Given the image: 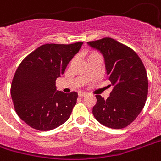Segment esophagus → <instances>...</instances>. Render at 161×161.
Masks as SVG:
<instances>
[{
    "mask_svg": "<svg viewBox=\"0 0 161 161\" xmlns=\"http://www.w3.org/2000/svg\"><path fill=\"white\" fill-rule=\"evenodd\" d=\"M87 95V93H85V92H78V96L79 97H84Z\"/></svg>",
    "mask_w": 161,
    "mask_h": 161,
    "instance_id": "34e87169",
    "label": "esophagus"
}]
</instances>
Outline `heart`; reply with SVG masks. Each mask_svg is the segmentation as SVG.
Wrapping results in <instances>:
<instances>
[{"instance_id": "1", "label": "heart", "mask_w": 161, "mask_h": 161, "mask_svg": "<svg viewBox=\"0 0 161 161\" xmlns=\"http://www.w3.org/2000/svg\"><path fill=\"white\" fill-rule=\"evenodd\" d=\"M87 58H88V61H89L90 60H93V59L100 58V55L97 51H91L87 54Z\"/></svg>"}]
</instances>
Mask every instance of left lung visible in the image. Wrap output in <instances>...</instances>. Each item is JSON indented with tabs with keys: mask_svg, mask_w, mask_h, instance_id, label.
Returning <instances> with one entry per match:
<instances>
[{
	"mask_svg": "<svg viewBox=\"0 0 161 161\" xmlns=\"http://www.w3.org/2000/svg\"><path fill=\"white\" fill-rule=\"evenodd\" d=\"M88 44L103 55L110 86H113L106 100L95 95L93 115L105 127L124 128L137 118L145 105L149 86L145 67L133 50L111 38Z\"/></svg>",
	"mask_w": 161,
	"mask_h": 161,
	"instance_id": "left-lung-1",
	"label": "left lung"
}]
</instances>
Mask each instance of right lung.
I'll use <instances>...</instances> for the list:
<instances>
[{
	"label": "right lung",
	"instance_id": "1",
	"mask_svg": "<svg viewBox=\"0 0 161 161\" xmlns=\"http://www.w3.org/2000/svg\"><path fill=\"white\" fill-rule=\"evenodd\" d=\"M82 45L83 42L45 44L18 66L11 85V95L18 116L29 127L49 131L69 119L78 93L57 91L56 80L64 73Z\"/></svg>",
	"mask_w": 161,
	"mask_h": 161
}]
</instances>
